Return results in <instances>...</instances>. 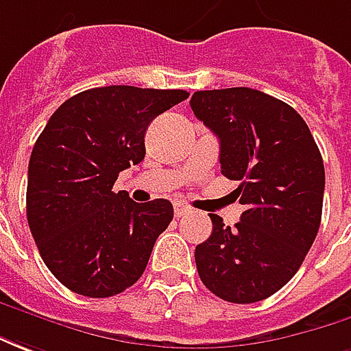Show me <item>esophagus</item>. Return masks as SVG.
Wrapping results in <instances>:
<instances>
[{
    "label": "esophagus",
    "instance_id": "obj_1",
    "mask_svg": "<svg viewBox=\"0 0 351 351\" xmlns=\"http://www.w3.org/2000/svg\"><path fill=\"white\" fill-rule=\"evenodd\" d=\"M191 208L185 206V204H176V208H173V213H176V217H181V215H187Z\"/></svg>",
    "mask_w": 351,
    "mask_h": 351
}]
</instances>
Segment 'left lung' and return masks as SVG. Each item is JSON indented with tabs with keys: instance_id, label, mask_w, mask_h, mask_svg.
<instances>
[{
	"instance_id": "8db88e82",
	"label": "left lung",
	"mask_w": 351,
	"mask_h": 351,
	"mask_svg": "<svg viewBox=\"0 0 351 351\" xmlns=\"http://www.w3.org/2000/svg\"><path fill=\"white\" fill-rule=\"evenodd\" d=\"M191 108L219 138L221 171L240 181L245 206L232 230L211 213V236L195 250L198 276L228 302L268 299L297 274L319 230L322 153L304 119L265 92L198 90Z\"/></svg>"
}]
</instances>
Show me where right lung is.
I'll list each match as a JSON object with an SVG mask.
<instances>
[{"instance_id":"1","label":"right lung","mask_w":351,"mask_h":351,"mask_svg":"<svg viewBox=\"0 0 351 351\" xmlns=\"http://www.w3.org/2000/svg\"><path fill=\"white\" fill-rule=\"evenodd\" d=\"M187 98L185 90L126 84L90 88L64 101L37 138L28 225L47 268L73 293L106 299L143 274L173 206L164 198L134 202L113 185L143 160L153 119Z\"/></svg>"}]
</instances>
